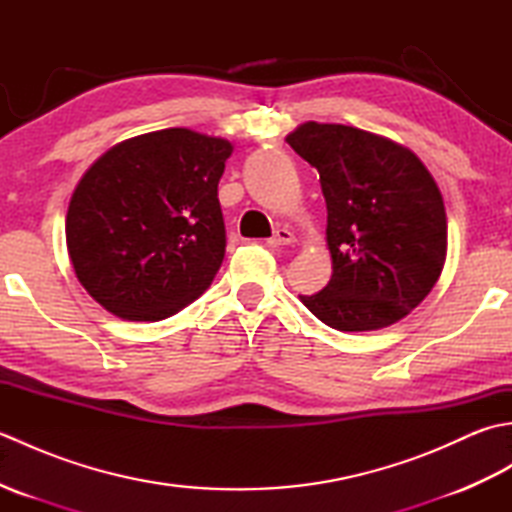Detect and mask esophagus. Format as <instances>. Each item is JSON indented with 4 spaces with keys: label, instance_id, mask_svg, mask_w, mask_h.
<instances>
[{
    "label": "esophagus",
    "instance_id": "obj_1",
    "mask_svg": "<svg viewBox=\"0 0 512 512\" xmlns=\"http://www.w3.org/2000/svg\"><path fill=\"white\" fill-rule=\"evenodd\" d=\"M268 244L270 246H290V244H295V235H292L288 228H277L275 231V235L268 239Z\"/></svg>",
    "mask_w": 512,
    "mask_h": 512
}]
</instances>
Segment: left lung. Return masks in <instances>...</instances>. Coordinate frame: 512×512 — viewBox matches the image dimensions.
<instances>
[{
  "label": "left lung",
  "mask_w": 512,
  "mask_h": 512,
  "mask_svg": "<svg viewBox=\"0 0 512 512\" xmlns=\"http://www.w3.org/2000/svg\"><path fill=\"white\" fill-rule=\"evenodd\" d=\"M286 143L319 171L332 277L301 303L341 332L383 330L429 295L447 259V211L405 145L365 129L301 123Z\"/></svg>",
  "instance_id": "obj_1"
}]
</instances>
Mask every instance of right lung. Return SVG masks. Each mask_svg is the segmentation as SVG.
I'll return each mask as SVG.
<instances>
[{
	"label": "right lung",
	"mask_w": 512,
	"mask_h": 512,
	"mask_svg": "<svg viewBox=\"0 0 512 512\" xmlns=\"http://www.w3.org/2000/svg\"><path fill=\"white\" fill-rule=\"evenodd\" d=\"M233 145L187 127L116 143L74 187L65 244L88 295L125 321H160L211 286L226 231L217 182Z\"/></svg>",
	"instance_id": "right-lung-1"
}]
</instances>
